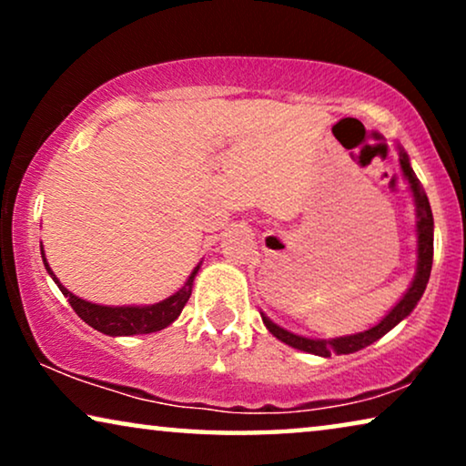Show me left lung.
Here are the masks:
<instances>
[{
  "label": "left lung",
  "mask_w": 466,
  "mask_h": 466,
  "mask_svg": "<svg viewBox=\"0 0 466 466\" xmlns=\"http://www.w3.org/2000/svg\"><path fill=\"white\" fill-rule=\"evenodd\" d=\"M399 152V165L400 174H403L407 187H410V193L413 197V208H416V273H413V279L410 289L405 290V295L399 299L397 303L392 305V309L381 318L378 324H373L371 329L360 330V333L354 335H341V337H330V339H318V337H305L297 335L292 330L279 327L271 320L269 316L260 311V318H263V324L269 329L273 337H278L279 341H284L286 346L301 350V352L316 354L327 359L330 354H352L359 352V350L371 346L373 341H378L384 337L388 330H392L399 322H403L407 316L416 309L420 299H422L426 284H429L431 278V267H432V235H435V222H432V209L429 203V197H426L422 184H420L416 171H413L410 163V155L403 150V146L397 144Z\"/></svg>",
  "instance_id": "8db88e82"
}]
</instances>
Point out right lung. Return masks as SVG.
I'll list each match as a JSON object with an SVG mask.
<instances>
[{
  "instance_id": "add662e5",
  "label": "right lung",
  "mask_w": 466,
  "mask_h": 466,
  "mask_svg": "<svg viewBox=\"0 0 466 466\" xmlns=\"http://www.w3.org/2000/svg\"><path fill=\"white\" fill-rule=\"evenodd\" d=\"M40 252H42V260H44V267H46L48 276L55 279V284L59 286V290L67 297V301L74 308L76 314H78L88 327H93L95 330H99V333L110 335V337L148 335L169 327V324L182 314L184 305H187V301L190 299L195 276L199 273L201 263H203V260H199L195 269L190 271V276L187 278V282H184L182 289L176 290L174 295H169L167 299H163V301L152 303V305H101V303L86 301V299H80L76 297L74 292H69L66 286L59 282V278L55 276V271L50 269L46 254H44L42 241H40Z\"/></svg>"
}]
</instances>
